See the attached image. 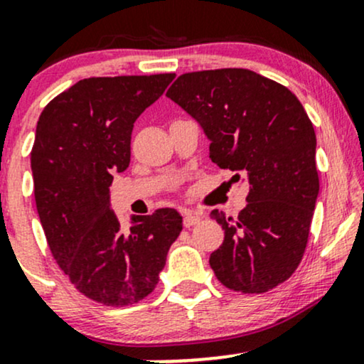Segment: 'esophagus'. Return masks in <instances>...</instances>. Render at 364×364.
Instances as JSON below:
<instances>
[{"label":"esophagus","instance_id":"34e87169","mask_svg":"<svg viewBox=\"0 0 364 364\" xmlns=\"http://www.w3.org/2000/svg\"><path fill=\"white\" fill-rule=\"evenodd\" d=\"M202 220V217L198 214H195V212H185V219H183V224H185V228H191V225H196Z\"/></svg>","mask_w":364,"mask_h":364}]
</instances>
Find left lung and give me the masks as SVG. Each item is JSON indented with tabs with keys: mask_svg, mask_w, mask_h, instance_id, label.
Instances as JSON below:
<instances>
[{
	"mask_svg": "<svg viewBox=\"0 0 364 364\" xmlns=\"http://www.w3.org/2000/svg\"><path fill=\"white\" fill-rule=\"evenodd\" d=\"M166 95L198 121L220 169L248 176L245 210L210 214L224 229L208 260L215 277L245 294L274 289L301 263L320 188L315 129L303 104L245 68L179 75Z\"/></svg>",
	"mask_w": 364,
	"mask_h": 364,
	"instance_id": "1",
	"label": "left lung"
}]
</instances>
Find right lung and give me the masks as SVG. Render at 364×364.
Returning <instances> with one entry per match:
<instances>
[{
  "label": "right lung",
  "mask_w": 364,
  "mask_h": 364,
  "mask_svg": "<svg viewBox=\"0 0 364 364\" xmlns=\"http://www.w3.org/2000/svg\"><path fill=\"white\" fill-rule=\"evenodd\" d=\"M174 73L83 78L37 121L31 168L37 214L54 260L82 294L128 306L156 289L183 229L174 208L135 215L129 231L112 212V174L129 166L133 123Z\"/></svg>",
  "instance_id": "right-lung-1"
}]
</instances>
